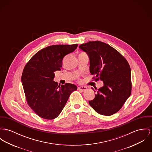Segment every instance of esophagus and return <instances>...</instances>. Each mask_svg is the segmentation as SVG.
Listing matches in <instances>:
<instances>
[{
    "label": "esophagus",
    "mask_w": 152,
    "mask_h": 152,
    "mask_svg": "<svg viewBox=\"0 0 152 152\" xmlns=\"http://www.w3.org/2000/svg\"><path fill=\"white\" fill-rule=\"evenodd\" d=\"M78 90H80V91H84L87 90V87H83V86H80L79 87H78Z\"/></svg>",
    "instance_id": "esophagus-1"
}]
</instances>
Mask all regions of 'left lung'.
Here are the masks:
<instances>
[{"mask_svg":"<svg viewBox=\"0 0 152 152\" xmlns=\"http://www.w3.org/2000/svg\"><path fill=\"white\" fill-rule=\"evenodd\" d=\"M79 48L89 57L93 79L96 82L101 80L104 84L98 90L89 104L100 115L110 116L116 113L131 93L129 62L116 49L100 41L88 42Z\"/></svg>","mask_w":152,"mask_h":152,"instance_id":"8db88e82","label":"left lung"}]
</instances>
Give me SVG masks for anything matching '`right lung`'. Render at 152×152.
<instances>
[{
  "instance_id": "add662e5",
  "label": "right lung",
  "mask_w": 152,
  "mask_h": 152,
  "mask_svg": "<svg viewBox=\"0 0 152 152\" xmlns=\"http://www.w3.org/2000/svg\"><path fill=\"white\" fill-rule=\"evenodd\" d=\"M77 46H48L36 53L25 66L21 81L25 98L39 117L47 120L58 117L71 93L77 90L75 84L61 86L53 79L54 72L61 70L64 57L74 51Z\"/></svg>"
}]
</instances>
